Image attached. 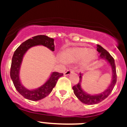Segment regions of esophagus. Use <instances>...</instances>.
<instances>
[{
  "label": "esophagus",
  "mask_w": 127,
  "mask_h": 127,
  "mask_svg": "<svg viewBox=\"0 0 127 127\" xmlns=\"http://www.w3.org/2000/svg\"><path fill=\"white\" fill-rule=\"evenodd\" d=\"M72 73H74V70L73 69H69V70H67V71L64 73V74L65 76H68V75H70Z\"/></svg>",
  "instance_id": "obj_1"
}]
</instances>
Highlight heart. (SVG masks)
Segmentation results:
<instances>
[{
    "instance_id": "1",
    "label": "heart",
    "mask_w": 127,
    "mask_h": 127,
    "mask_svg": "<svg viewBox=\"0 0 127 127\" xmlns=\"http://www.w3.org/2000/svg\"><path fill=\"white\" fill-rule=\"evenodd\" d=\"M96 57V53L93 50L86 48L75 47L67 49L61 55V58L67 62H76L83 60L82 65L86 66L93 61Z\"/></svg>"
}]
</instances>
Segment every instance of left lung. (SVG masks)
Instances as JSON below:
<instances>
[{"instance_id":"8db88e82","label":"left lung","mask_w":127,"mask_h":127,"mask_svg":"<svg viewBox=\"0 0 127 127\" xmlns=\"http://www.w3.org/2000/svg\"><path fill=\"white\" fill-rule=\"evenodd\" d=\"M97 50L100 53V58L105 60L109 64L111 67L112 70V81L110 83L109 86L107 88L104 92H102L101 94H97V95H91L85 92L81 88V81H82V76L83 74H79V81L77 83V85H75L72 87V89L74 90L75 95L77 98L80 100L81 102L84 103L85 104H88V105H93V104H96L100 102L101 101L104 100L105 98L108 97L109 94L111 93L114 88V86L116 85V79H117V76H116V65L114 63V58L112 57V56L107 52L106 50L103 48L101 46L97 45Z\"/></svg>"}]
</instances>
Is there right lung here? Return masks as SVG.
Instances as JSON below:
<instances>
[{"instance_id":"1","label":"right lung","mask_w":127,"mask_h":127,"mask_svg":"<svg viewBox=\"0 0 127 127\" xmlns=\"http://www.w3.org/2000/svg\"><path fill=\"white\" fill-rule=\"evenodd\" d=\"M38 45L47 47L52 51L55 50L54 39L53 38L44 35L33 37L32 39L23 42L14 51L10 70V76L16 90L23 97L33 101L39 100L48 96L55 86L59 77L64 75L63 73H58V72H53L45 83L36 89L29 90L22 85L20 79V70L23 57L30 48Z\"/></svg>"}]
</instances>
